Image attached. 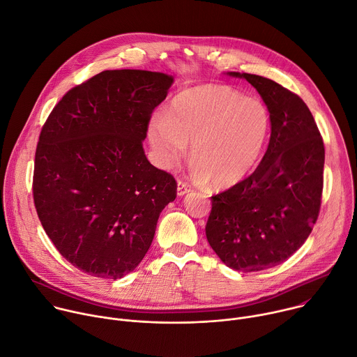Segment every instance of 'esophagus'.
Segmentation results:
<instances>
[{"instance_id":"obj_1","label":"esophagus","mask_w":357,"mask_h":357,"mask_svg":"<svg viewBox=\"0 0 357 357\" xmlns=\"http://www.w3.org/2000/svg\"><path fill=\"white\" fill-rule=\"evenodd\" d=\"M189 192H190V186H189L188 183L179 181V182H178V188H176L178 196H183V195H186V193H189Z\"/></svg>"}]
</instances>
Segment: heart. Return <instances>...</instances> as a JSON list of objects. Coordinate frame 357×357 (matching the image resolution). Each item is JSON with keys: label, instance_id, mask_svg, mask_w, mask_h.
<instances>
[{"label": "heart", "instance_id": "heart-1", "mask_svg": "<svg viewBox=\"0 0 357 357\" xmlns=\"http://www.w3.org/2000/svg\"><path fill=\"white\" fill-rule=\"evenodd\" d=\"M264 101L244 97L223 84H203L176 94L151 121L148 139L158 164L172 168L192 142L193 175L225 189L244 181L257 167L270 132Z\"/></svg>", "mask_w": 357, "mask_h": 357}]
</instances>
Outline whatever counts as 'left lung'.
I'll use <instances>...</instances> for the list:
<instances>
[{
  "instance_id": "left-lung-1",
  "label": "left lung",
  "mask_w": 357,
  "mask_h": 357,
  "mask_svg": "<svg viewBox=\"0 0 357 357\" xmlns=\"http://www.w3.org/2000/svg\"><path fill=\"white\" fill-rule=\"evenodd\" d=\"M227 75L259 91L271 135L257 169L212 196L206 237L227 267L252 273L284 263L311 234L321 208L325 148L299 96L263 76Z\"/></svg>"
}]
</instances>
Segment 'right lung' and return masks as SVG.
<instances>
[{
	"mask_svg": "<svg viewBox=\"0 0 357 357\" xmlns=\"http://www.w3.org/2000/svg\"><path fill=\"white\" fill-rule=\"evenodd\" d=\"M172 83L160 72L105 70L69 90L42 127L35 208L62 257L83 273L119 280L134 271L176 197L174 176L142 148Z\"/></svg>",
	"mask_w": 357,
	"mask_h": 357,
	"instance_id": "obj_1",
	"label": "right lung"
}]
</instances>
